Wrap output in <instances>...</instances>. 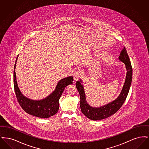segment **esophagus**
I'll return each instance as SVG.
<instances>
[{"mask_svg":"<svg viewBox=\"0 0 149 149\" xmlns=\"http://www.w3.org/2000/svg\"><path fill=\"white\" fill-rule=\"evenodd\" d=\"M79 77H80V74H79V73L77 71V72H74V74H73V78H74V81L78 80L79 78Z\"/></svg>","mask_w":149,"mask_h":149,"instance_id":"obj_1","label":"esophagus"}]
</instances>
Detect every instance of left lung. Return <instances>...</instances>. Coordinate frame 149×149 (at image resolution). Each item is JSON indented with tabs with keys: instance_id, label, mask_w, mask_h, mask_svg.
<instances>
[{
	"instance_id": "1",
	"label": "left lung",
	"mask_w": 149,
	"mask_h": 149,
	"mask_svg": "<svg viewBox=\"0 0 149 149\" xmlns=\"http://www.w3.org/2000/svg\"><path fill=\"white\" fill-rule=\"evenodd\" d=\"M121 62L125 64L127 70L126 79L120 95L109 103L99 107H93L87 102L82 80L76 82V86L80 97V108L82 113L91 120H97L108 118L116 113L120 108L127 97L132 78V68L126 48L124 47L118 57Z\"/></svg>"
}]
</instances>
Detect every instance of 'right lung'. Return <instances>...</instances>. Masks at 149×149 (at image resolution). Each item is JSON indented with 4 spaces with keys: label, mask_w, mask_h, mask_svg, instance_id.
Wrapping results in <instances>:
<instances>
[{
    "label": "right lung",
    "mask_w": 149,
    "mask_h": 149,
    "mask_svg": "<svg viewBox=\"0 0 149 149\" xmlns=\"http://www.w3.org/2000/svg\"><path fill=\"white\" fill-rule=\"evenodd\" d=\"M18 55L17 57L14 66L13 82L14 91L17 100L22 109L27 113L35 117L47 118L56 113L59 109V99L64 92L65 88L72 84L73 77L70 76L61 79L57 83L54 91L49 96L41 100L29 99L23 95L17 84L15 67Z\"/></svg>",
    "instance_id": "1"
}]
</instances>
